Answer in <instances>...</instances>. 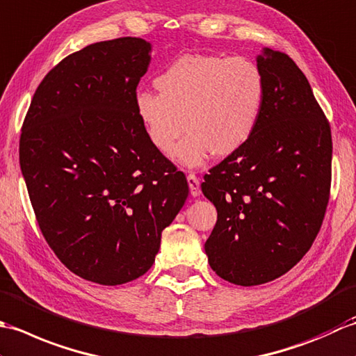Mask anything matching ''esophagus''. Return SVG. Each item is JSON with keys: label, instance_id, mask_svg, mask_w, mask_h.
Wrapping results in <instances>:
<instances>
[{"label": "esophagus", "instance_id": "esophagus-1", "mask_svg": "<svg viewBox=\"0 0 356 356\" xmlns=\"http://www.w3.org/2000/svg\"><path fill=\"white\" fill-rule=\"evenodd\" d=\"M187 183H188V188H191V195L192 197H200L201 188H200V179L195 173H188L187 175Z\"/></svg>", "mask_w": 356, "mask_h": 356}]
</instances>
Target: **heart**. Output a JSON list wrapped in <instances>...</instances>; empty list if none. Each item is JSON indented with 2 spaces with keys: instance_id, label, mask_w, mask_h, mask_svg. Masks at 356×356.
Instances as JSON below:
<instances>
[{
  "instance_id": "heart-1",
  "label": "heart",
  "mask_w": 356,
  "mask_h": 356,
  "mask_svg": "<svg viewBox=\"0 0 356 356\" xmlns=\"http://www.w3.org/2000/svg\"><path fill=\"white\" fill-rule=\"evenodd\" d=\"M159 93L143 90L135 112L147 140L186 168H200L210 155L229 156L245 146L263 113L266 78L245 56L184 54L155 78Z\"/></svg>"
}]
</instances>
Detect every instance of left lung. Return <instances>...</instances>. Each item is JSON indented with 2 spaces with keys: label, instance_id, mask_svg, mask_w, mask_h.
Segmentation results:
<instances>
[{
  "label": "left lung",
  "instance_id": "8db88e82",
  "mask_svg": "<svg viewBox=\"0 0 356 356\" xmlns=\"http://www.w3.org/2000/svg\"><path fill=\"white\" fill-rule=\"evenodd\" d=\"M266 101L255 134L210 169L202 193L218 212L204 244L213 272L258 286L289 272L320 232L329 202L332 135L306 75L263 49Z\"/></svg>",
  "mask_w": 356,
  "mask_h": 356
}]
</instances>
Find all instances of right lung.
<instances>
[{"instance_id": "add662e5", "label": "right lung", "mask_w": 356, "mask_h": 356, "mask_svg": "<svg viewBox=\"0 0 356 356\" xmlns=\"http://www.w3.org/2000/svg\"><path fill=\"white\" fill-rule=\"evenodd\" d=\"M150 42L117 38L64 58L36 89L19 164L50 249L103 286L146 273L188 186L147 140L135 112Z\"/></svg>"}]
</instances>
